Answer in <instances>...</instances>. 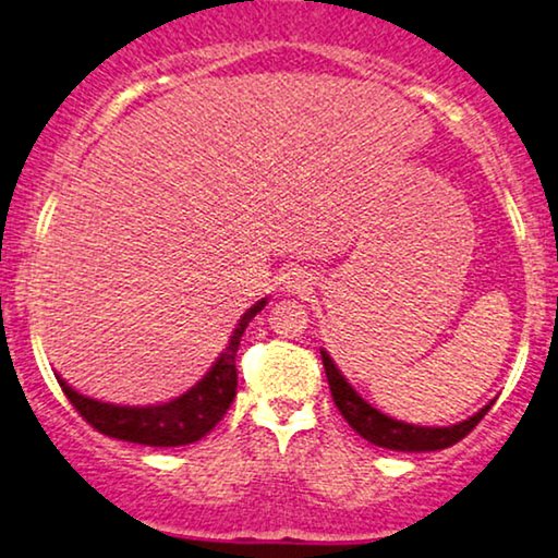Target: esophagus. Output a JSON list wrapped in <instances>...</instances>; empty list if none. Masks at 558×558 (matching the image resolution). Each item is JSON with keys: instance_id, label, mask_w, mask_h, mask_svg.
<instances>
[{"instance_id": "obj_1", "label": "esophagus", "mask_w": 558, "mask_h": 558, "mask_svg": "<svg viewBox=\"0 0 558 558\" xmlns=\"http://www.w3.org/2000/svg\"><path fill=\"white\" fill-rule=\"evenodd\" d=\"M312 288H314L312 272H306V270H293V272L286 275V291H288V293H299V295H303V293L312 291Z\"/></svg>"}]
</instances>
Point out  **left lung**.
I'll return each instance as SVG.
<instances>
[{"label": "left lung", "instance_id": "8db88e82", "mask_svg": "<svg viewBox=\"0 0 558 558\" xmlns=\"http://www.w3.org/2000/svg\"><path fill=\"white\" fill-rule=\"evenodd\" d=\"M322 363H324V371H327L331 399H335L340 414L348 420V425L355 429L357 435L365 437V440L378 448L407 450V453H425V450L450 448L456 446L458 440H463V437H466L471 429L484 420V414L492 409V404H486L484 409H478L474 417L458 422V425H450V427L407 425V422L386 417V414H380L378 409H373L368 401L352 389L348 380H344L342 373L337 371V365L331 363L327 350H322Z\"/></svg>", "mask_w": 558, "mask_h": 558}]
</instances>
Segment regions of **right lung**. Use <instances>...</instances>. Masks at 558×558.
<instances>
[{
    "mask_svg": "<svg viewBox=\"0 0 558 558\" xmlns=\"http://www.w3.org/2000/svg\"><path fill=\"white\" fill-rule=\"evenodd\" d=\"M267 299L257 301L255 306L246 308V314L239 319L234 335L221 352V357L214 363L203 380L182 397L167 401L157 407H116L105 401L89 399L84 393L74 391L61 376L59 386L72 401V407L80 412L82 420H87L97 433L116 437V440L138 442V446L154 448H178L187 442L201 440L214 429L223 414L229 412L231 401L236 397V350L242 342V335L255 316L263 312Z\"/></svg>",
    "mask_w": 558,
    "mask_h": 558,
    "instance_id": "right-lung-1",
    "label": "right lung"
}]
</instances>
